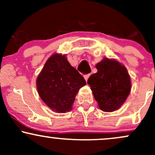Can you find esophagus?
<instances>
[{"instance_id": "obj_1", "label": "esophagus", "mask_w": 155, "mask_h": 155, "mask_svg": "<svg viewBox=\"0 0 155 155\" xmlns=\"http://www.w3.org/2000/svg\"><path fill=\"white\" fill-rule=\"evenodd\" d=\"M90 74H86V75L84 76V79L86 81H87V79H89V77H90Z\"/></svg>"}]
</instances>
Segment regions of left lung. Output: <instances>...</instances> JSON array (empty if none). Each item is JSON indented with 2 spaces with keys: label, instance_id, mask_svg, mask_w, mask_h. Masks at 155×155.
<instances>
[{
  "label": "left lung",
  "instance_id": "left-lung-1",
  "mask_svg": "<svg viewBox=\"0 0 155 155\" xmlns=\"http://www.w3.org/2000/svg\"><path fill=\"white\" fill-rule=\"evenodd\" d=\"M96 74L87 80L102 111L111 112L124 104L130 92V78L126 68L117 60L104 58L95 65Z\"/></svg>",
  "mask_w": 155,
  "mask_h": 155
}]
</instances>
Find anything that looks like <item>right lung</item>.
<instances>
[{
    "mask_svg": "<svg viewBox=\"0 0 155 155\" xmlns=\"http://www.w3.org/2000/svg\"><path fill=\"white\" fill-rule=\"evenodd\" d=\"M36 84L38 95L49 108L65 113L72 109L76 94L86 81L65 55L55 54L45 63Z\"/></svg>",
    "mask_w": 155,
    "mask_h": 155,
    "instance_id": "add662e5",
    "label": "right lung"
}]
</instances>
